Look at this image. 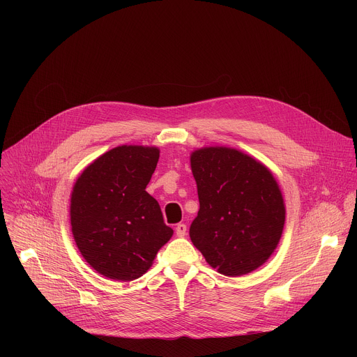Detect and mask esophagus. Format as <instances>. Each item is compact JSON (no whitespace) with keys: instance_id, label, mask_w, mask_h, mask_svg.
<instances>
[{"instance_id":"obj_1","label":"esophagus","mask_w":357,"mask_h":357,"mask_svg":"<svg viewBox=\"0 0 357 357\" xmlns=\"http://www.w3.org/2000/svg\"><path fill=\"white\" fill-rule=\"evenodd\" d=\"M175 231H176V236H178V237H183V236L186 234V225L179 223V225L175 227Z\"/></svg>"}]
</instances>
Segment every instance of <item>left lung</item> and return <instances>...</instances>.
<instances>
[{"instance_id": "obj_1", "label": "left lung", "mask_w": 357, "mask_h": 357, "mask_svg": "<svg viewBox=\"0 0 357 357\" xmlns=\"http://www.w3.org/2000/svg\"><path fill=\"white\" fill-rule=\"evenodd\" d=\"M199 212L189 236L212 268L227 277L261 267L275 251L285 203L273 172L243 151L203 146L190 154Z\"/></svg>"}]
</instances>
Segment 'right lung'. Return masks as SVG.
Wrapping results in <instances>:
<instances>
[{
    "mask_svg": "<svg viewBox=\"0 0 357 357\" xmlns=\"http://www.w3.org/2000/svg\"><path fill=\"white\" fill-rule=\"evenodd\" d=\"M158 160V146L120 145L87 165L73 185V238L89 266L110 280L139 278L174 234L145 190Z\"/></svg>",
    "mask_w": 357,
    "mask_h": 357,
    "instance_id": "obj_1",
    "label": "right lung"
}]
</instances>
